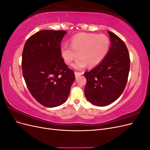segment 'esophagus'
<instances>
[{
  "instance_id": "obj_1",
  "label": "esophagus",
  "mask_w": 150,
  "mask_h": 150,
  "mask_svg": "<svg viewBox=\"0 0 150 150\" xmlns=\"http://www.w3.org/2000/svg\"><path fill=\"white\" fill-rule=\"evenodd\" d=\"M74 74H75L76 77H78V76H80V75L82 74L83 73H82V72H77V71H75V72H74Z\"/></svg>"
}]
</instances>
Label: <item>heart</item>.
<instances>
[{"mask_svg":"<svg viewBox=\"0 0 150 150\" xmlns=\"http://www.w3.org/2000/svg\"><path fill=\"white\" fill-rule=\"evenodd\" d=\"M110 48V40L104 34L80 33L71 39L70 46L62 45L61 54L67 65L72 64L79 56V58L73 64L76 69L81 70L86 66L94 67L106 57Z\"/></svg>","mask_w":150,"mask_h":150,"instance_id":"heart-1","label":"heart"}]
</instances>
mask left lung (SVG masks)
<instances>
[{
  "mask_svg": "<svg viewBox=\"0 0 150 150\" xmlns=\"http://www.w3.org/2000/svg\"><path fill=\"white\" fill-rule=\"evenodd\" d=\"M111 46L107 56L96 67L85 72V96L90 103L104 106L116 101L126 87L130 67L128 50L118 36L108 31Z\"/></svg>",
  "mask_w": 150,
  "mask_h": 150,
  "instance_id": "left-lung-1",
  "label": "left lung"
}]
</instances>
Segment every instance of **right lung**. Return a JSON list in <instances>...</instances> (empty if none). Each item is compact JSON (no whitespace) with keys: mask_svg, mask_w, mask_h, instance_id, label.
<instances>
[{"mask_svg":"<svg viewBox=\"0 0 150 150\" xmlns=\"http://www.w3.org/2000/svg\"><path fill=\"white\" fill-rule=\"evenodd\" d=\"M65 30H42L26 40L22 55V74L29 92L42 105H61L69 96L75 75L61 54Z\"/></svg>","mask_w":150,"mask_h":150,"instance_id":"add662e5","label":"right lung"}]
</instances>
